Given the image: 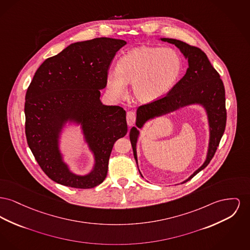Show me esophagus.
<instances>
[{"label":"esophagus","instance_id":"1","mask_svg":"<svg viewBox=\"0 0 250 250\" xmlns=\"http://www.w3.org/2000/svg\"><path fill=\"white\" fill-rule=\"evenodd\" d=\"M126 122H127V125L129 126H131V125L135 124V122H136V114H135V112L132 111V110L127 112V114H126Z\"/></svg>","mask_w":250,"mask_h":250}]
</instances>
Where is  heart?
Wrapping results in <instances>:
<instances>
[{
  "label": "heart",
  "instance_id": "obj_1",
  "mask_svg": "<svg viewBox=\"0 0 250 250\" xmlns=\"http://www.w3.org/2000/svg\"><path fill=\"white\" fill-rule=\"evenodd\" d=\"M182 73V60L175 50L143 46L128 51L118 60L116 72L106 74L110 93L122 98L132 83L134 96L141 102L157 101L168 93Z\"/></svg>",
  "mask_w": 250,
  "mask_h": 250
}]
</instances>
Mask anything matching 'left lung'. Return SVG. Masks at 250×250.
Here are the masks:
<instances>
[{"instance_id":"left-lung-1","label":"left lung","mask_w":250,"mask_h":250,"mask_svg":"<svg viewBox=\"0 0 250 250\" xmlns=\"http://www.w3.org/2000/svg\"><path fill=\"white\" fill-rule=\"evenodd\" d=\"M161 41L176 45L184 58L188 60L189 67L185 75L166 96L152 103L139 106L137 109L136 126L130 129L129 139L134 158L138 165L137 143L140 136L139 128L142 129L148 121L167 115L179 108L191 104L201 105L205 109L208 124L209 139L208 152L204 163L187 179L181 182L185 183L208 166L219 146L227 122L225 88L220 75L212 67L201 49L175 39L162 38ZM141 176L143 175L141 174Z\"/></svg>"}]
</instances>
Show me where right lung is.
Instances as JSON below:
<instances>
[{
    "instance_id": "right-lung-1",
    "label": "right lung",
    "mask_w": 250,
    "mask_h": 250,
    "mask_svg": "<svg viewBox=\"0 0 250 250\" xmlns=\"http://www.w3.org/2000/svg\"><path fill=\"white\" fill-rule=\"evenodd\" d=\"M125 44L110 38L72 43L46 59L30 83L24 104L27 144L42 171L59 184L77 189L101 184L112 147L127 133L125 110L100 100L109 65ZM67 123L81 125L94 155L87 175L75 174L63 161L60 139Z\"/></svg>"
}]
</instances>
